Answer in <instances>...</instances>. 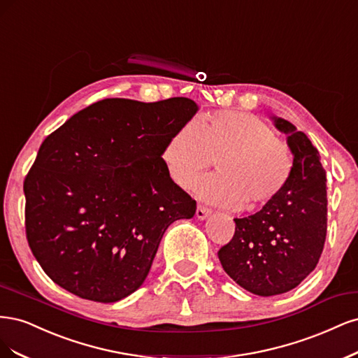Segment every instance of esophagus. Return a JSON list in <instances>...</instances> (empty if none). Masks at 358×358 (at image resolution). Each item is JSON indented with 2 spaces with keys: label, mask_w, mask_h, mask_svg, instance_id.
Wrapping results in <instances>:
<instances>
[{
  "label": "esophagus",
  "mask_w": 358,
  "mask_h": 358,
  "mask_svg": "<svg viewBox=\"0 0 358 358\" xmlns=\"http://www.w3.org/2000/svg\"><path fill=\"white\" fill-rule=\"evenodd\" d=\"M211 215V210L205 208V206H198V210H196V218L198 220H206Z\"/></svg>",
  "instance_id": "obj_1"
}]
</instances>
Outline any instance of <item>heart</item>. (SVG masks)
Here are the masks:
<instances>
[{"label": "heart", "instance_id": "1", "mask_svg": "<svg viewBox=\"0 0 358 358\" xmlns=\"http://www.w3.org/2000/svg\"><path fill=\"white\" fill-rule=\"evenodd\" d=\"M213 158L219 159L221 174L196 183L193 192L223 208H262L278 198L293 172L288 147L266 123L245 113L218 111L199 126L182 124L162 150L168 174L181 189H190Z\"/></svg>", "mask_w": 358, "mask_h": 358}]
</instances>
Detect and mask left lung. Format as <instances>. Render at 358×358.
<instances>
[{"instance_id": "left-lung-1", "label": "left lung", "mask_w": 358, "mask_h": 358, "mask_svg": "<svg viewBox=\"0 0 358 358\" xmlns=\"http://www.w3.org/2000/svg\"><path fill=\"white\" fill-rule=\"evenodd\" d=\"M287 135L293 172L272 202L248 217L235 218V235L218 251L224 272L257 296L293 290L313 272L327 232L326 171L318 150L288 120L269 116Z\"/></svg>"}]
</instances>
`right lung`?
<instances>
[{
	"label": "right lung",
	"mask_w": 358,
	"mask_h": 358,
	"mask_svg": "<svg viewBox=\"0 0 358 358\" xmlns=\"http://www.w3.org/2000/svg\"><path fill=\"white\" fill-rule=\"evenodd\" d=\"M198 110L189 98L102 99L45 138L24 184L25 226L53 282L101 303L143 285L166 229L196 213L162 150Z\"/></svg>",
	"instance_id": "obj_1"
}]
</instances>
